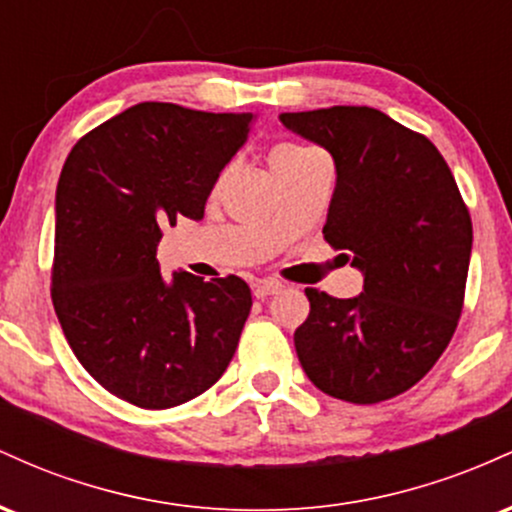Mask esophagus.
<instances>
[{"instance_id":"34e87169","label":"esophagus","mask_w":512,"mask_h":512,"mask_svg":"<svg viewBox=\"0 0 512 512\" xmlns=\"http://www.w3.org/2000/svg\"><path fill=\"white\" fill-rule=\"evenodd\" d=\"M284 286H281V281H274V279H264V281H257L255 284V298H267V296H274V293H279Z\"/></svg>"}]
</instances>
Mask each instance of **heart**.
Segmentation results:
<instances>
[{"mask_svg":"<svg viewBox=\"0 0 512 512\" xmlns=\"http://www.w3.org/2000/svg\"><path fill=\"white\" fill-rule=\"evenodd\" d=\"M308 151H313V149H308V146H301V144H279V146H274L272 156H269V163H272V168H276V166H281V163L293 161V158L308 154Z\"/></svg>","mask_w":512,"mask_h":512,"instance_id":"1","label":"heart"}]
</instances>
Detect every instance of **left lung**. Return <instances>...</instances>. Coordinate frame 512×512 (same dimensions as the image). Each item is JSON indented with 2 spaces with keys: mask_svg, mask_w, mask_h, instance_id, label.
Listing matches in <instances>:
<instances>
[{
  "mask_svg": "<svg viewBox=\"0 0 512 512\" xmlns=\"http://www.w3.org/2000/svg\"><path fill=\"white\" fill-rule=\"evenodd\" d=\"M281 122L332 154L337 185L322 233L363 272L356 298L305 289L298 361L325 395L385 402L419 383L457 330L469 209L431 139L380 110L334 105L281 113Z\"/></svg>",
  "mask_w": 512,
  "mask_h": 512,
  "instance_id": "obj_1",
  "label": "left lung"
}]
</instances>
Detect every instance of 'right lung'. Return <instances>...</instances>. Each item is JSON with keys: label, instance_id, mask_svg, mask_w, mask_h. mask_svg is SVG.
Here are the masks:
<instances>
[{"label": "right lung", "instance_id": "1", "mask_svg": "<svg viewBox=\"0 0 512 512\" xmlns=\"http://www.w3.org/2000/svg\"><path fill=\"white\" fill-rule=\"evenodd\" d=\"M252 115L139 103L84 134L57 182L52 305L74 356L110 395L170 409L228 368L252 308L240 276L204 281L156 260L161 226L202 219Z\"/></svg>", "mask_w": 512, "mask_h": 512}]
</instances>
